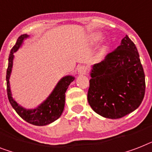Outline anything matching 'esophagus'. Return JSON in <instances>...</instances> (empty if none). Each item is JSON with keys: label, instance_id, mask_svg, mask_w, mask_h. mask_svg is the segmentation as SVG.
<instances>
[{"label": "esophagus", "instance_id": "esophagus-1", "mask_svg": "<svg viewBox=\"0 0 152 152\" xmlns=\"http://www.w3.org/2000/svg\"><path fill=\"white\" fill-rule=\"evenodd\" d=\"M87 69L86 66L84 65H80L77 67V72L78 74H82V75H84V74L87 73Z\"/></svg>", "mask_w": 152, "mask_h": 152}]
</instances>
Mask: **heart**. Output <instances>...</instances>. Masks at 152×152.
<instances>
[{"label":"heart","instance_id":"b5f03b06","mask_svg":"<svg viewBox=\"0 0 152 152\" xmlns=\"http://www.w3.org/2000/svg\"><path fill=\"white\" fill-rule=\"evenodd\" d=\"M90 37V40H91V42L92 44H97L102 41V39H103V35H102L101 33H97V32H96V33H91V34H90V37ZM106 50H107V46L104 45V46H103V48L101 49V53H102V54H104L106 51Z\"/></svg>","mask_w":152,"mask_h":152}]
</instances>
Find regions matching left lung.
Segmentation results:
<instances>
[{
  "label": "left lung",
  "mask_w": 152,
  "mask_h": 152,
  "mask_svg": "<svg viewBox=\"0 0 152 152\" xmlns=\"http://www.w3.org/2000/svg\"><path fill=\"white\" fill-rule=\"evenodd\" d=\"M87 100L100 115L115 119L134 112L145 93V76L135 44L127 35L120 45L91 66Z\"/></svg>",
  "instance_id": "obj_1"
}]
</instances>
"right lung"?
Masks as SVG:
<instances>
[{"mask_svg":"<svg viewBox=\"0 0 152 152\" xmlns=\"http://www.w3.org/2000/svg\"><path fill=\"white\" fill-rule=\"evenodd\" d=\"M29 37L27 34H23L18 38L15 46L12 48L8 57V67L7 69V92L10 104L18 115L26 121L27 123L35 126H46L55 122L61 116L64 110L65 102V92L70 83L75 80V77L71 75L63 76L59 80L52 92L35 108H26L18 104L12 97V93L10 87V76L12 72L14 53L23 46V42Z\"/></svg>","mask_w":152,"mask_h":152,"instance_id":"obj_1","label":"right lung"}]
</instances>
